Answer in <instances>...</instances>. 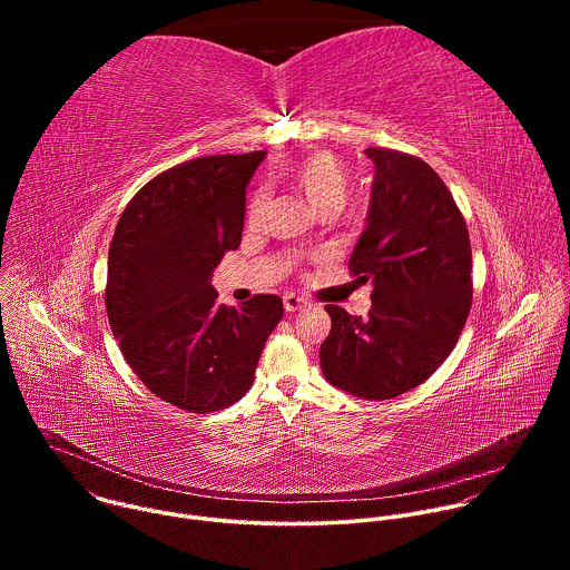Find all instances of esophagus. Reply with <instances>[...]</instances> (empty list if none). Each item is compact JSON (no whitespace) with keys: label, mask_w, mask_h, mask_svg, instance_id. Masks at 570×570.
<instances>
[{"label":"esophagus","mask_w":570,"mask_h":570,"mask_svg":"<svg viewBox=\"0 0 570 570\" xmlns=\"http://www.w3.org/2000/svg\"><path fill=\"white\" fill-rule=\"evenodd\" d=\"M308 306V302L304 299V297H299V295H284V308L288 311V313H295V311H302V308H306Z\"/></svg>","instance_id":"esophagus-1"}]
</instances>
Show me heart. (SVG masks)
I'll list each match as a JSON object with an SVG mask.
<instances>
[{
  "label": "heart",
  "mask_w": 570,
  "mask_h": 570,
  "mask_svg": "<svg viewBox=\"0 0 570 570\" xmlns=\"http://www.w3.org/2000/svg\"><path fill=\"white\" fill-rule=\"evenodd\" d=\"M282 178L306 198L317 216L341 212L350 196V174L330 153H311L288 161L282 169ZM264 209L266 196L255 194L248 207V220L253 225L259 223Z\"/></svg>",
  "instance_id": "heart-1"
}]
</instances>
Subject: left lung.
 <instances>
[{"mask_svg":"<svg viewBox=\"0 0 570 570\" xmlns=\"http://www.w3.org/2000/svg\"><path fill=\"white\" fill-rule=\"evenodd\" d=\"M374 161L367 225L350 273L372 282L367 317L327 304L332 332L320 367L332 385L370 401L424 383L453 352L471 308V243L462 212L424 159L365 148Z\"/></svg>","mask_w":570,"mask_h":570,"instance_id":"8db88e82","label":"left lung"}]
</instances>
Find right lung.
Wrapping results in <instances>:
<instances>
[{
    "instance_id": "add662e5",
    "label": "right lung",
    "mask_w": 570,
    "mask_h": 570,
    "mask_svg": "<svg viewBox=\"0 0 570 570\" xmlns=\"http://www.w3.org/2000/svg\"><path fill=\"white\" fill-rule=\"evenodd\" d=\"M266 150L207 155L155 176L126 205L108 255L106 308L141 383L183 411L227 409L255 381L282 297L218 304L212 273L240 243L246 189Z\"/></svg>"
}]
</instances>
